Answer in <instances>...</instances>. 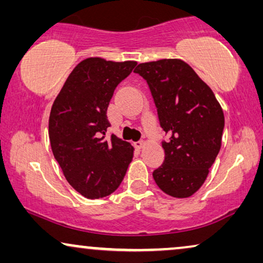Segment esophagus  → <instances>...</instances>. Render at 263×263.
<instances>
[{
	"label": "esophagus",
	"instance_id": "34e87169",
	"mask_svg": "<svg viewBox=\"0 0 263 263\" xmlns=\"http://www.w3.org/2000/svg\"><path fill=\"white\" fill-rule=\"evenodd\" d=\"M134 146H135L138 149H141L142 147L145 146V142H143V141H136V142H134Z\"/></svg>",
	"mask_w": 263,
	"mask_h": 263
}]
</instances>
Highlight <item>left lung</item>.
<instances>
[{
    "label": "left lung",
    "mask_w": 263,
    "mask_h": 263,
    "mask_svg": "<svg viewBox=\"0 0 263 263\" xmlns=\"http://www.w3.org/2000/svg\"><path fill=\"white\" fill-rule=\"evenodd\" d=\"M149 86L160 127L164 164L153 172L165 194L185 199L206 181L221 147L225 118L213 91L195 70L178 59L140 63L134 69Z\"/></svg>",
    "instance_id": "obj_1"
}]
</instances>
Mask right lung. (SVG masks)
<instances>
[{
  "label": "right lung",
  "mask_w": 263,
  "mask_h": 263,
  "mask_svg": "<svg viewBox=\"0 0 263 263\" xmlns=\"http://www.w3.org/2000/svg\"><path fill=\"white\" fill-rule=\"evenodd\" d=\"M136 66L88 57L74 68L52 104L49 138L68 183L87 199L112 194L123 181L134 147L116 135L107 140L106 111L115 88Z\"/></svg>",
  "instance_id": "add662e5"
}]
</instances>
